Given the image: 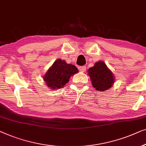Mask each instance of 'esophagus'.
Instances as JSON below:
<instances>
[{"mask_svg":"<svg viewBox=\"0 0 146 146\" xmlns=\"http://www.w3.org/2000/svg\"><path fill=\"white\" fill-rule=\"evenodd\" d=\"M79 70L82 71V72H85V71H86V67L85 66H81L79 67Z\"/></svg>","mask_w":146,"mask_h":146,"instance_id":"esophagus-1","label":"esophagus"}]
</instances>
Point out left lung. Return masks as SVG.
Here are the masks:
<instances>
[{
  "instance_id": "8db88e82",
  "label": "left lung",
  "mask_w": 146,
  "mask_h": 146,
  "mask_svg": "<svg viewBox=\"0 0 146 146\" xmlns=\"http://www.w3.org/2000/svg\"><path fill=\"white\" fill-rule=\"evenodd\" d=\"M89 75L92 85L97 91H106L112 87L114 77L103 61H98L94 67L89 69Z\"/></svg>"
}]
</instances>
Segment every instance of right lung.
I'll list each match as a JSON object with an SVG mask.
<instances>
[{
    "label": "right lung",
    "instance_id": "right-lung-1",
    "mask_svg": "<svg viewBox=\"0 0 146 146\" xmlns=\"http://www.w3.org/2000/svg\"><path fill=\"white\" fill-rule=\"evenodd\" d=\"M78 72L75 65L67 64L65 61L59 59L55 61L44 77L47 86L51 89L61 88L67 83L70 77Z\"/></svg>",
    "mask_w": 146,
    "mask_h": 146
}]
</instances>
